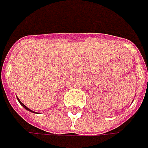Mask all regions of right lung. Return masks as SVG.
I'll return each instance as SVG.
<instances>
[{
	"mask_svg": "<svg viewBox=\"0 0 148 148\" xmlns=\"http://www.w3.org/2000/svg\"><path fill=\"white\" fill-rule=\"evenodd\" d=\"M18 100H19V102H20V105H22V106H23V107H24V108H25V109H26V110H29V111H31V112H33V111H32V110H29V108H27V107H26L25 105H24V104H23V103H21V101H20V99H18Z\"/></svg>",
	"mask_w": 148,
	"mask_h": 148,
	"instance_id": "add662e5",
	"label": "right lung"
}]
</instances>
